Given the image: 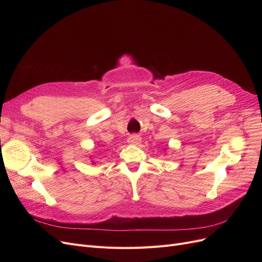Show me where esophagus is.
I'll use <instances>...</instances> for the list:
<instances>
[{
    "label": "esophagus",
    "mask_w": 262,
    "mask_h": 262,
    "mask_svg": "<svg viewBox=\"0 0 262 262\" xmlns=\"http://www.w3.org/2000/svg\"><path fill=\"white\" fill-rule=\"evenodd\" d=\"M127 141H128V143H129V144L137 145V144H139V143L141 142V137H140L139 135L134 134V135H130V136L128 137Z\"/></svg>",
    "instance_id": "1"
}]
</instances>
